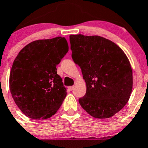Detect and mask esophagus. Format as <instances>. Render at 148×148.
<instances>
[{
  "mask_svg": "<svg viewBox=\"0 0 148 148\" xmlns=\"http://www.w3.org/2000/svg\"><path fill=\"white\" fill-rule=\"evenodd\" d=\"M74 88V86H69V87H68V89H69V90H72Z\"/></svg>",
  "mask_w": 148,
  "mask_h": 148,
  "instance_id": "esophagus-1",
  "label": "esophagus"
}]
</instances>
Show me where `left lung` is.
<instances>
[{"label":"left lung","mask_w":148,"mask_h":148,"mask_svg":"<svg viewBox=\"0 0 148 148\" xmlns=\"http://www.w3.org/2000/svg\"><path fill=\"white\" fill-rule=\"evenodd\" d=\"M71 58L80 66L86 93L79 102L92 116L106 119L129 101L133 71L127 56L117 45L99 36L70 35Z\"/></svg>","instance_id":"obj_1"}]
</instances>
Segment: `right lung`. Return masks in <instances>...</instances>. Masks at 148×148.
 Segmentation results:
<instances>
[{
    "mask_svg": "<svg viewBox=\"0 0 148 148\" xmlns=\"http://www.w3.org/2000/svg\"><path fill=\"white\" fill-rule=\"evenodd\" d=\"M69 50L65 38L37 40L24 46L14 59L10 90L14 103L31 119L51 117L66 95L56 66Z\"/></svg>",
    "mask_w": 148,
    "mask_h": 148,
    "instance_id": "1",
    "label": "right lung"
}]
</instances>
